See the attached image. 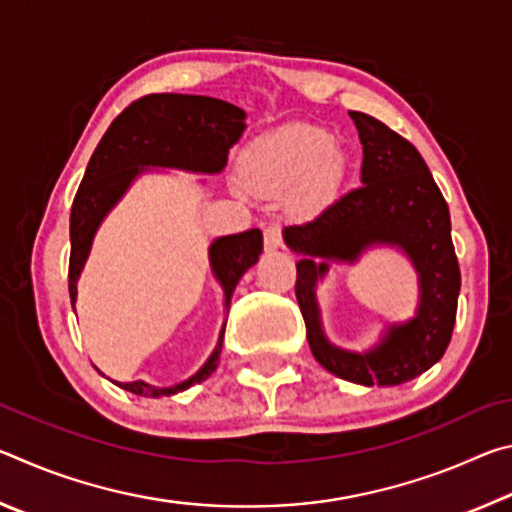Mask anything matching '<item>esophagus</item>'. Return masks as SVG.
Masks as SVG:
<instances>
[{"label":"esophagus","instance_id":"34e87169","mask_svg":"<svg viewBox=\"0 0 512 512\" xmlns=\"http://www.w3.org/2000/svg\"><path fill=\"white\" fill-rule=\"evenodd\" d=\"M264 246H266V250H275V248L282 246L280 225H275V223L266 225V228H264Z\"/></svg>","mask_w":512,"mask_h":512}]
</instances>
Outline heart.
Here are the masks:
<instances>
[{"mask_svg": "<svg viewBox=\"0 0 512 512\" xmlns=\"http://www.w3.org/2000/svg\"><path fill=\"white\" fill-rule=\"evenodd\" d=\"M250 187L282 192L305 183L302 201L325 203L341 180V158L336 142L323 128L291 126L264 137L253 146L244 162Z\"/></svg>", "mask_w": 512, "mask_h": 512, "instance_id": "1", "label": "heart"}]
</instances>
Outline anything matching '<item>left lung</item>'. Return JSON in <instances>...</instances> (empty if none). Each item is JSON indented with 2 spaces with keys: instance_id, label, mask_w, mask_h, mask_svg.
Returning a JSON list of instances; mask_svg holds the SVG:
<instances>
[{
  "instance_id": "obj_1",
  "label": "left lung",
  "mask_w": 512,
  "mask_h": 512,
  "mask_svg": "<svg viewBox=\"0 0 512 512\" xmlns=\"http://www.w3.org/2000/svg\"><path fill=\"white\" fill-rule=\"evenodd\" d=\"M363 144L361 187L327 205L316 219L284 230L298 262L296 298L316 361L332 375L363 386H397L422 375L452 341L461 268L452 244L447 201L420 151L384 121L350 110ZM372 243L400 245L421 275L419 316L389 330L375 351L345 353L329 346L317 320L313 287L326 270L315 257L356 261Z\"/></svg>"
}]
</instances>
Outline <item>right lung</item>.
<instances>
[{"instance_id": "right-lung-1", "label": "right lung", "mask_w": 512, "mask_h": 512, "mask_svg": "<svg viewBox=\"0 0 512 512\" xmlns=\"http://www.w3.org/2000/svg\"><path fill=\"white\" fill-rule=\"evenodd\" d=\"M246 112L228 101L196 94H146L133 101L115 117L101 137L85 169V176L74 196L69 214V300H76V280L88 259L92 237L108 210L126 192L140 167H176L187 171L219 173L228 162V151L244 133ZM262 253V232L257 228L239 235L216 239L210 259L216 277L225 291V307H230L232 291L237 289L250 266ZM194 377L178 386L158 388L144 381L119 384L126 391L144 397H164L201 384L219 366L221 345Z\"/></svg>"}]
</instances>
